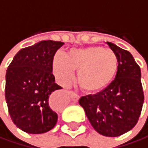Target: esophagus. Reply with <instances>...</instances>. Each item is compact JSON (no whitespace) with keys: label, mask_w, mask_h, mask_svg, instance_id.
<instances>
[{"label":"esophagus","mask_w":148,"mask_h":148,"mask_svg":"<svg viewBox=\"0 0 148 148\" xmlns=\"http://www.w3.org/2000/svg\"><path fill=\"white\" fill-rule=\"evenodd\" d=\"M71 98H72V101L73 103H77L80 99V97L78 96V95H76L75 93H72L71 94Z\"/></svg>","instance_id":"34e87169"}]
</instances>
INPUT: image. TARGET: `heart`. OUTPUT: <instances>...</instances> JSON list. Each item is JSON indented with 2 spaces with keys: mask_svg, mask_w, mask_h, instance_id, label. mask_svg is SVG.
<instances>
[{
  "mask_svg": "<svg viewBox=\"0 0 148 148\" xmlns=\"http://www.w3.org/2000/svg\"><path fill=\"white\" fill-rule=\"evenodd\" d=\"M52 70L62 83H67L77 71L76 82L88 94L105 89L115 79L119 70V60L114 52L100 46L71 49L67 53H59L52 60Z\"/></svg>",
  "mask_w": 148,
  "mask_h": 148,
  "instance_id": "b5f03b06",
  "label": "heart"
}]
</instances>
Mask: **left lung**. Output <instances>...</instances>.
<instances>
[{
    "instance_id": "8db88e82",
    "label": "left lung",
    "mask_w": 148,
    "mask_h": 148,
    "mask_svg": "<svg viewBox=\"0 0 148 148\" xmlns=\"http://www.w3.org/2000/svg\"><path fill=\"white\" fill-rule=\"evenodd\" d=\"M119 60L115 80L103 91L79 100L87 118L97 132L106 137H118L137 124L141 113L144 94L141 71L128 51L106 42Z\"/></svg>"
}]
</instances>
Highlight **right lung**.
Masks as SVG:
<instances>
[{
	"label": "right lung",
	"instance_id": "right-lung-1",
	"mask_svg": "<svg viewBox=\"0 0 148 148\" xmlns=\"http://www.w3.org/2000/svg\"><path fill=\"white\" fill-rule=\"evenodd\" d=\"M63 42L43 40L21 49L6 73L5 98L14 124L30 134L53 128L58 115L51 109V95L62 88L55 83L52 60Z\"/></svg>",
	"mask_w": 148,
	"mask_h": 148
}]
</instances>
